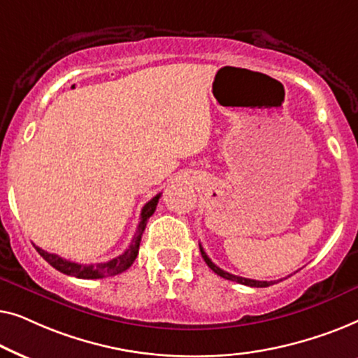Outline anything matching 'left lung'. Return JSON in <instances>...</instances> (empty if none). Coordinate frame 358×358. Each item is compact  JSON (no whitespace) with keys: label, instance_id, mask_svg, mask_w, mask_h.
I'll use <instances>...</instances> for the list:
<instances>
[{"label":"left lung","instance_id":"1","mask_svg":"<svg viewBox=\"0 0 358 358\" xmlns=\"http://www.w3.org/2000/svg\"><path fill=\"white\" fill-rule=\"evenodd\" d=\"M200 252H202V257L203 261L207 262V266L212 268V271L217 273V275L227 278V280H231V282H236V283H241V285H248V287H257V288H262V287H268V285H273L275 282H266V280H252V278H244V277H238V275H233V273H229L227 271H223V268H220L218 266H215V264L210 261V257L207 256V252L203 251L202 244H200Z\"/></svg>","mask_w":358,"mask_h":358}]
</instances>
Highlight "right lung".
Here are the masks:
<instances>
[{
    "label": "right lung",
    "mask_w": 358,
    "mask_h": 358,
    "mask_svg": "<svg viewBox=\"0 0 358 358\" xmlns=\"http://www.w3.org/2000/svg\"><path fill=\"white\" fill-rule=\"evenodd\" d=\"M161 197V194L155 195L153 199L150 200L148 203H145V207L141 208L140 213V223L138 228H136V233L134 239H131L130 246L125 249L120 256H117L114 259L107 262H99V264H76L71 261H66L57 254H50L43 249L37 248V252L45 259V261L50 264L52 267H55L57 271H60L62 273H66V275H73L78 278H104V277H110V275H117V273H122L127 271L134 261L138 256V249H140V241H141V234H143L146 223H148V218L155 213L156 205H158V200Z\"/></svg>",
    "instance_id": "1"
}]
</instances>
